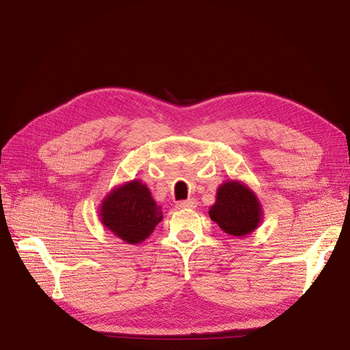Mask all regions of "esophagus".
Masks as SVG:
<instances>
[{
	"instance_id": "34e87169",
	"label": "esophagus",
	"mask_w": 350,
	"mask_h": 350,
	"mask_svg": "<svg viewBox=\"0 0 350 350\" xmlns=\"http://www.w3.org/2000/svg\"><path fill=\"white\" fill-rule=\"evenodd\" d=\"M176 207L181 208V210H191L197 207V201L194 198H189V200H184V201H178Z\"/></svg>"
}]
</instances>
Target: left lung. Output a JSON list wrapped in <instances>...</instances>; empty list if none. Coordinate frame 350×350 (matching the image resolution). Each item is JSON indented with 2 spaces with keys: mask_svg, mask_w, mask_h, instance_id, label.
I'll use <instances>...</instances> for the list:
<instances>
[{
  "mask_svg": "<svg viewBox=\"0 0 350 350\" xmlns=\"http://www.w3.org/2000/svg\"><path fill=\"white\" fill-rule=\"evenodd\" d=\"M210 219L230 237H245L256 230L262 220V207L256 193L242 181L229 179L217 188Z\"/></svg>",
  "mask_w": 350,
  "mask_h": 350,
  "instance_id": "left-lung-1",
  "label": "left lung"
}]
</instances>
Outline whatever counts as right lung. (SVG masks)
<instances>
[{
	"label": "right lung",
	"mask_w": 350,
	"mask_h": 350,
	"mask_svg": "<svg viewBox=\"0 0 350 350\" xmlns=\"http://www.w3.org/2000/svg\"><path fill=\"white\" fill-rule=\"evenodd\" d=\"M99 216L105 228L131 245L149 238L163 219L162 207L140 179L115 187L100 203Z\"/></svg>",
	"instance_id": "1"
}]
</instances>
